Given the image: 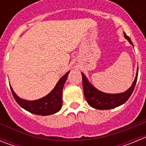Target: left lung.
Returning <instances> with one entry per match:
<instances>
[{
    "label": "left lung",
    "mask_w": 146,
    "mask_h": 146,
    "mask_svg": "<svg viewBox=\"0 0 146 146\" xmlns=\"http://www.w3.org/2000/svg\"><path fill=\"white\" fill-rule=\"evenodd\" d=\"M124 37L128 40L131 44L133 45L129 37L125 33ZM137 75H138V69H137V73L136 74V77L134 80L133 84L131 85V87L126 91L121 94H109L101 92L95 88L86 79L84 74L82 73V88H83V92H84V96L86 101L90 106L98 110L113 109V108L120 106L128 100L133 92L135 85H136L137 80Z\"/></svg>",
    "instance_id": "8db88e82"
}]
</instances>
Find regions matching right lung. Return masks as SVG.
<instances>
[{"instance_id":"right-lung-1","label":"right lung","mask_w":146,"mask_h":146,"mask_svg":"<svg viewBox=\"0 0 146 146\" xmlns=\"http://www.w3.org/2000/svg\"><path fill=\"white\" fill-rule=\"evenodd\" d=\"M69 72L62 77L57 85L55 86L48 95L42 99L35 100V101H27L20 99L16 95L12 88L10 86L12 95L17 102V104L23 109L26 110L27 111L40 115H49L57 113L60 110L62 106V91L64 88L65 82L67 79Z\"/></svg>"}]
</instances>
